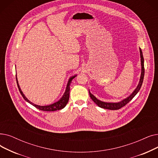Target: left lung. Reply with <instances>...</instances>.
Masks as SVG:
<instances>
[{
    "label": "left lung",
    "mask_w": 158,
    "mask_h": 158,
    "mask_svg": "<svg viewBox=\"0 0 158 158\" xmlns=\"http://www.w3.org/2000/svg\"><path fill=\"white\" fill-rule=\"evenodd\" d=\"M139 52H140V57H141V77L139 79V84L138 86L136 87V88L134 90V91L132 93L131 95H130L127 98L123 99L122 101L118 102H103L99 100L98 99L96 98L94 95H92L90 91H89V94H90V96L91 99L94 101L95 103L98 106L105 108V109H108V110H118L122 108L123 106H125L128 102H129L130 101H131L134 98V96L138 93L139 91L140 88L141 87V85L143 84V78H144V75H145V68H144V58L143 56V53L141 51V49L139 48Z\"/></svg>",
    "instance_id": "obj_1"
}]
</instances>
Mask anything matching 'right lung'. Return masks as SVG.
Returning a JSON list of instances; mask_svg holds the SVG:
<instances>
[{"label":"right lung","instance_id":"right-lung-1","mask_svg":"<svg viewBox=\"0 0 158 158\" xmlns=\"http://www.w3.org/2000/svg\"><path fill=\"white\" fill-rule=\"evenodd\" d=\"M77 75H75L74 76L71 77L69 80H68V84L66 86V88L65 92L64 93L63 97L61 98L58 101L54 102L53 104H51L50 105H46V106H40V105H37L33 103L31 101H30L28 99L26 98V96L24 95V94L23 93L21 89H20L18 81H17V74H16V81H17V86L19 88V90L20 93V94L22 95V96L23 97V98L27 101L29 103H30L31 105H32L33 106H35V108L39 109L40 110H43V111H47V112H50V111H56V110H59L60 109H63V108H64L66 106V105H67L68 100H69V97H70V84L72 83V81L73 79H74Z\"/></svg>","mask_w":158,"mask_h":158}]
</instances>
